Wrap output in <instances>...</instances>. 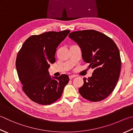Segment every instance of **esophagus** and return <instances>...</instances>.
<instances>
[{
	"instance_id": "1",
	"label": "esophagus",
	"mask_w": 133,
	"mask_h": 133,
	"mask_svg": "<svg viewBox=\"0 0 133 133\" xmlns=\"http://www.w3.org/2000/svg\"><path fill=\"white\" fill-rule=\"evenodd\" d=\"M75 77V75H69V78L70 79H72L73 78Z\"/></svg>"
}]
</instances>
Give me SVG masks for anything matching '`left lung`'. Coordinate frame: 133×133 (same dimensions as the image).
<instances>
[{"label":"left lung","instance_id":"1","mask_svg":"<svg viewBox=\"0 0 133 133\" xmlns=\"http://www.w3.org/2000/svg\"><path fill=\"white\" fill-rule=\"evenodd\" d=\"M69 38L81 49L84 61L94 70L92 77L84 78L80 95L91 101L105 99L113 92L118 82L121 59L118 46L107 36L95 30L71 32Z\"/></svg>","mask_w":133,"mask_h":133}]
</instances>
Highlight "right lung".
Returning a JSON list of instances; mask_svg holds the SVG:
<instances>
[{"label":"right lung","mask_w":133,"mask_h":133,"mask_svg":"<svg viewBox=\"0 0 133 133\" xmlns=\"http://www.w3.org/2000/svg\"><path fill=\"white\" fill-rule=\"evenodd\" d=\"M70 31L47 32L29 37L18 52L16 69L22 89L39 104L49 105L61 97L69 81L66 74L51 77L48 69L55 62L56 48Z\"/></svg>","instance_id":"1"}]
</instances>
